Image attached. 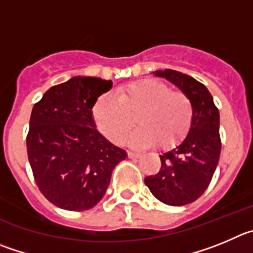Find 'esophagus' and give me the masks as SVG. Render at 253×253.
I'll use <instances>...</instances> for the list:
<instances>
[{"mask_svg":"<svg viewBox=\"0 0 253 253\" xmlns=\"http://www.w3.org/2000/svg\"><path fill=\"white\" fill-rule=\"evenodd\" d=\"M141 156L140 152H132V151H128V158L131 159H138Z\"/></svg>","mask_w":253,"mask_h":253,"instance_id":"obj_1","label":"esophagus"}]
</instances>
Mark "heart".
Wrapping results in <instances>:
<instances>
[{
    "label": "heart",
    "mask_w": 253,
    "mask_h": 253,
    "mask_svg": "<svg viewBox=\"0 0 253 253\" xmlns=\"http://www.w3.org/2000/svg\"><path fill=\"white\" fill-rule=\"evenodd\" d=\"M129 135L133 146H170L180 140L190 127L193 106L185 93L170 90L165 83L154 79L132 82L104 94L93 106V118L99 129L113 142H122Z\"/></svg>",
    "instance_id": "b5f03b06"
}]
</instances>
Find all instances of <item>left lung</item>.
<instances>
[{"mask_svg": "<svg viewBox=\"0 0 253 253\" xmlns=\"http://www.w3.org/2000/svg\"><path fill=\"white\" fill-rule=\"evenodd\" d=\"M188 95L193 120L188 132L171 149L161 152L158 174L145 177V184L161 203L180 207L203 194L217 169L220 155L219 111L204 84L172 69L156 70Z\"/></svg>", "mask_w": 253, "mask_h": 253, "instance_id": "obj_1", "label": "left lung"}]
</instances>
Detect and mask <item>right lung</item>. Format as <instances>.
I'll list each match as a JSON object with an SVG mask.
<instances>
[{
	"label": "right lung",
	"mask_w": 253,
	"mask_h": 253,
	"mask_svg": "<svg viewBox=\"0 0 253 253\" xmlns=\"http://www.w3.org/2000/svg\"><path fill=\"white\" fill-rule=\"evenodd\" d=\"M112 82L77 76L54 85L34 106L27 156L40 192L54 206L87 211L103 198L127 152L95 128L93 106Z\"/></svg>",
	"instance_id": "1"
}]
</instances>
